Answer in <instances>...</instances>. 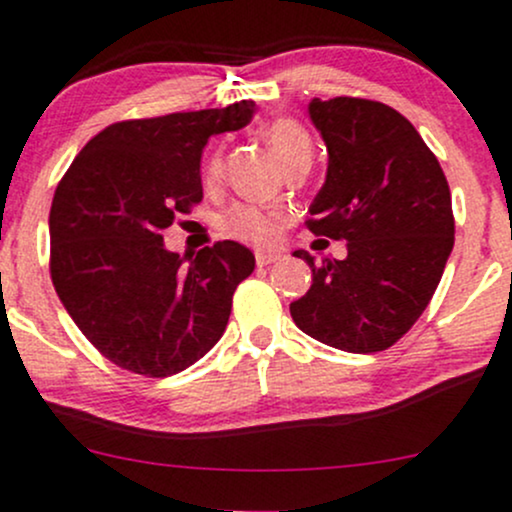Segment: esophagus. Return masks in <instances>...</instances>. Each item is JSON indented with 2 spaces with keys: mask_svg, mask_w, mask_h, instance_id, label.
Returning <instances> with one entry per match:
<instances>
[{
  "mask_svg": "<svg viewBox=\"0 0 512 512\" xmlns=\"http://www.w3.org/2000/svg\"><path fill=\"white\" fill-rule=\"evenodd\" d=\"M255 260H257V267H269V265H274V262H277V260H279V255H274V252H265V250H257Z\"/></svg>",
  "mask_w": 512,
  "mask_h": 512,
  "instance_id": "esophagus-1",
  "label": "esophagus"
}]
</instances>
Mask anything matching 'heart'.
I'll return each mask as SVG.
<instances>
[{
    "mask_svg": "<svg viewBox=\"0 0 512 512\" xmlns=\"http://www.w3.org/2000/svg\"><path fill=\"white\" fill-rule=\"evenodd\" d=\"M265 136L269 140V145H272L274 155L279 157V162H282L284 167L291 165L294 160H301V157H311V138H308V133L303 131L296 121H272L267 126ZM221 172L223 157L221 153H216L211 157L209 167H206V177H209V182H213V179L221 177ZM277 223L279 213L262 211L257 209V206L247 204L233 206V209L226 213V218H223V228H226L228 233L238 235V238L243 240H252V243H269V240L274 238V233H277Z\"/></svg>",
    "mask_w": 512,
    "mask_h": 512,
    "instance_id": "heart-1",
    "label": "heart"
}]
</instances>
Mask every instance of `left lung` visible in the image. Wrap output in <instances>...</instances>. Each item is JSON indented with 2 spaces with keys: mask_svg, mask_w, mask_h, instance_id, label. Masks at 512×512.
I'll list each match as a JSON object with an SVG mask.
<instances>
[{
  "mask_svg": "<svg viewBox=\"0 0 512 512\" xmlns=\"http://www.w3.org/2000/svg\"><path fill=\"white\" fill-rule=\"evenodd\" d=\"M308 116L328 148L311 233L345 240V260L316 265L311 289L289 306L306 335L369 355L413 328L454 247L452 196L437 157L406 116L381 101L311 99Z\"/></svg>",
  "mask_w": 512,
  "mask_h": 512,
  "instance_id": "1",
  "label": "left lung"
}]
</instances>
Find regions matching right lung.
I'll list each match as a JSON object with an SVG mask.
<instances>
[{
	"label": "right lung",
	"instance_id": "1",
	"mask_svg": "<svg viewBox=\"0 0 512 512\" xmlns=\"http://www.w3.org/2000/svg\"><path fill=\"white\" fill-rule=\"evenodd\" d=\"M255 101L111 123L75 157L50 206V277L84 338L143 376L192 367L221 340L255 255L235 240L179 257L162 240L204 199L211 136L250 123Z\"/></svg>",
	"mask_w": 512,
	"mask_h": 512
}]
</instances>
